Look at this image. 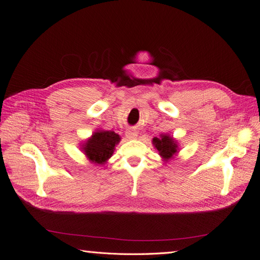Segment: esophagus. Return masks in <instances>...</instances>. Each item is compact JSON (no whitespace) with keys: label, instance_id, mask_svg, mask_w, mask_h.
I'll return each mask as SVG.
<instances>
[{"label":"esophagus","instance_id":"obj_1","mask_svg":"<svg viewBox=\"0 0 260 260\" xmlns=\"http://www.w3.org/2000/svg\"><path fill=\"white\" fill-rule=\"evenodd\" d=\"M125 136H127L128 139L130 140H136L138 138V131L137 130H128L125 132Z\"/></svg>","mask_w":260,"mask_h":260}]
</instances>
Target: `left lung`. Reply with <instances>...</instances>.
I'll use <instances>...</instances> for the list:
<instances>
[{
	"instance_id": "obj_1",
	"label": "left lung",
	"mask_w": 260,
	"mask_h": 260,
	"mask_svg": "<svg viewBox=\"0 0 260 260\" xmlns=\"http://www.w3.org/2000/svg\"><path fill=\"white\" fill-rule=\"evenodd\" d=\"M154 147L158 151L159 156L164 161H168L175 158L179 153V143L176 139L172 138L169 133H162L159 138H154L152 140Z\"/></svg>"
}]
</instances>
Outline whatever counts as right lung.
<instances>
[{
    "label": "right lung",
    "mask_w": 260,
    "mask_h": 260,
    "mask_svg": "<svg viewBox=\"0 0 260 260\" xmlns=\"http://www.w3.org/2000/svg\"><path fill=\"white\" fill-rule=\"evenodd\" d=\"M120 136L114 131L96 129L92 136L80 144V149L90 162L94 165H104L111 158L115 146L120 142Z\"/></svg>",
    "instance_id": "add662e5"
}]
</instances>
